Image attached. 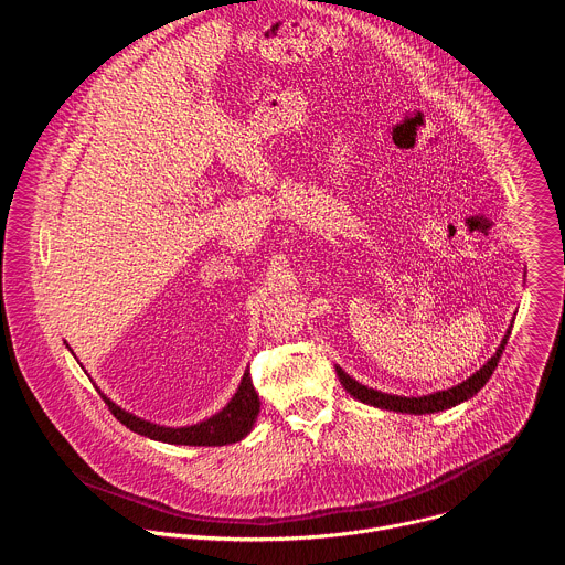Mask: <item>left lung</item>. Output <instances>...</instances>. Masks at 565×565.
Returning <instances> with one entry per match:
<instances>
[{"mask_svg":"<svg viewBox=\"0 0 565 565\" xmlns=\"http://www.w3.org/2000/svg\"><path fill=\"white\" fill-rule=\"evenodd\" d=\"M510 333H512V329H508V333L501 340L497 353L486 364H482L473 375H469L467 380H462L460 384H456V386H451L447 391H436V393H429V395L407 397V395L382 393L377 388H369V386L360 384L347 371H342V366H335V371H338V377H340L342 386L353 397L364 402V405H371V407H377V409H386V412H397V414H414V416L436 414V412H445V409H451V407L460 405V402L473 397L482 386H486V382L492 377V373H494V369H497V364H499V360H501V355L505 351Z\"/></svg>","mask_w":565,"mask_h":565,"instance_id":"obj_1","label":"left lung"}]
</instances>
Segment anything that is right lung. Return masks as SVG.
<instances>
[{"instance_id": "obj_1", "label": "right lung", "mask_w": 565, "mask_h": 565, "mask_svg": "<svg viewBox=\"0 0 565 565\" xmlns=\"http://www.w3.org/2000/svg\"><path fill=\"white\" fill-rule=\"evenodd\" d=\"M66 349H68V344H66ZM98 393L103 395L109 412L134 434H140L145 438H151L158 443L190 445V447H221V445H232V443L244 440L253 431L257 416H259V405H262L248 371L244 373V377H241V384H238L236 393L232 395V399L218 414H214L196 425H188V427H166V425L149 423V420L138 418V416L125 412L122 407H118L116 402L109 399L100 388H98Z\"/></svg>"}]
</instances>
